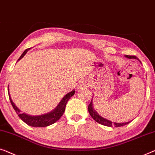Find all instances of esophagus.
<instances>
[{"mask_svg":"<svg viewBox=\"0 0 155 155\" xmlns=\"http://www.w3.org/2000/svg\"><path fill=\"white\" fill-rule=\"evenodd\" d=\"M79 86L81 87V88H87V87H88V85L86 83L82 81L79 84Z\"/></svg>","mask_w":155,"mask_h":155,"instance_id":"esophagus-1","label":"esophagus"}]
</instances>
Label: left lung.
<instances>
[{"label":"left lung","mask_w":155,"mask_h":155,"mask_svg":"<svg viewBox=\"0 0 155 155\" xmlns=\"http://www.w3.org/2000/svg\"><path fill=\"white\" fill-rule=\"evenodd\" d=\"M125 57L128 59H136V58L135 56L125 55ZM88 112L91 116V117H92L95 121L100 124H102V125L109 126V127H111V126H114L115 127H120V126H125L126 124H129L130 122L131 121H130L128 122H122V123L121 122V123H117V122H113L112 121H110V119H107L104 118L103 117H102L101 115H100L98 113L94 110V107H93V98L88 105Z\"/></svg>","instance_id":"8db88e82"}]
</instances>
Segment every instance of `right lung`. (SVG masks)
<instances>
[{
    "label": "right lung",
    "instance_id": "obj_1",
    "mask_svg": "<svg viewBox=\"0 0 155 155\" xmlns=\"http://www.w3.org/2000/svg\"><path fill=\"white\" fill-rule=\"evenodd\" d=\"M30 48H28L25 50L24 51V53L21 54L20 58H19V60H17V62L19 60H21V58H23L24 56L26 55V53H27L28 51H29ZM75 93V91H71V92H69L64 95L63 97V98L61 100V101L59 102V104L57 105L56 107L53 110L51 111V112L45 113V114H41V115H37V116H32V115H29L27 114H25V113H22L21 114V111L18 107L15 105L14 102H12L11 99V97H10V93H9V86H8V95H9L10 97V101L11 102L12 106L14 108L15 112L17 114L19 118H20L21 120H22L25 123H26L27 125L30 126H32V127H45V126H50L51 124L59 120L63 113L64 112L65 107H66V104L67 102L69 101V100L70 99L71 96H73Z\"/></svg>",
    "mask_w": 155,
    "mask_h": 155
}]
</instances>
